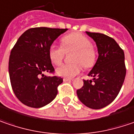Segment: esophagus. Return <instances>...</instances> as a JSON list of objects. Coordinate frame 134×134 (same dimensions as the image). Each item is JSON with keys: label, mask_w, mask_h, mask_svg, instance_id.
Here are the masks:
<instances>
[{"label": "esophagus", "mask_w": 134, "mask_h": 134, "mask_svg": "<svg viewBox=\"0 0 134 134\" xmlns=\"http://www.w3.org/2000/svg\"><path fill=\"white\" fill-rule=\"evenodd\" d=\"M72 79H68V78H64V82H70Z\"/></svg>", "instance_id": "34e87169"}]
</instances>
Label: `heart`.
I'll use <instances>...</instances> for the list:
<instances>
[{
    "mask_svg": "<svg viewBox=\"0 0 134 134\" xmlns=\"http://www.w3.org/2000/svg\"><path fill=\"white\" fill-rule=\"evenodd\" d=\"M91 44L90 40L83 34L73 33L61 39V46L51 45L49 56L51 61L55 65H59L62 62L65 53L73 52L71 56V61L73 63L58 67L56 70L58 75L72 78L82 71V66L85 69L94 67L97 61V52Z\"/></svg>",
    "mask_w": 134,
    "mask_h": 134,
    "instance_id": "b5f03b06",
    "label": "heart"
}]
</instances>
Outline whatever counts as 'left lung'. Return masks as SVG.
Returning <instances> with one entry per match:
<instances>
[{"instance_id": "left-lung-1", "label": "left lung", "mask_w": 134, "mask_h": 134, "mask_svg": "<svg viewBox=\"0 0 134 134\" xmlns=\"http://www.w3.org/2000/svg\"><path fill=\"white\" fill-rule=\"evenodd\" d=\"M97 44L98 58L88 73L91 80H83L76 93L86 107L99 109L108 106L118 96L126 75L125 53L113 38L100 33L86 31Z\"/></svg>"}]
</instances>
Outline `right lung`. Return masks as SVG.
Listing matches in <instances>:
<instances>
[{
  "instance_id": "obj_1",
  "label": "right lung",
  "mask_w": 134,
  "mask_h": 134,
  "mask_svg": "<svg viewBox=\"0 0 134 134\" xmlns=\"http://www.w3.org/2000/svg\"><path fill=\"white\" fill-rule=\"evenodd\" d=\"M67 30L46 27L30 28L21 35L11 50L10 83L15 95L23 104L40 108L55 98L63 79L47 76L44 73H55L49 49L54 40Z\"/></svg>"
}]
</instances>
